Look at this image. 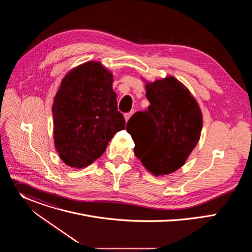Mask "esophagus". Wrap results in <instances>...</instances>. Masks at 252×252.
Returning <instances> with one entry per match:
<instances>
[{"label": "esophagus", "instance_id": "34e87169", "mask_svg": "<svg viewBox=\"0 0 252 252\" xmlns=\"http://www.w3.org/2000/svg\"><path fill=\"white\" fill-rule=\"evenodd\" d=\"M130 116H131V113H127V114H125V119H126V122L129 120Z\"/></svg>", "mask_w": 252, "mask_h": 252}]
</instances>
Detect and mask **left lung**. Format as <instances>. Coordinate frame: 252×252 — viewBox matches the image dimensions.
Segmentation results:
<instances>
[{
  "label": "left lung",
  "instance_id": "left-lung-1",
  "mask_svg": "<svg viewBox=\"0 0 252 252\" xmlns=\"http://www.w3.org/2000/svg\"><path fill=\"white\" fill-rule=\"evenodd\" d=\"M148 111L135 113L126 124L134 155L159 176L181 168L200 137L202 115L189 91L173 77L148 83Z\"/></svg>",
  "mask_w": 252,
  "mask_h": 252
}]
</instances>
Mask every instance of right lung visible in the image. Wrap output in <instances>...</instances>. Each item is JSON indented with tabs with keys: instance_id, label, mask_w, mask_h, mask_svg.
<instances>
[{
	"instance_id": "right-lung-1",
	"label": "right lung",
	"mask_w": 252,
	"mask_h": 252,
	"mask_svg": "<svg viewBox=\"0 0 252 252\" xmlns=\"http://www.w3.org/2000/svg\"><path fill=\"white\" fill-rule=\"evenodd\" d=\"M113 81V74L98 62L80 64L63 79L52 111L55 147L66 165L87 167L125 129Z\"/></svg>"
}]
</instances>
